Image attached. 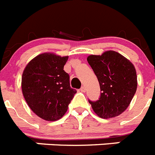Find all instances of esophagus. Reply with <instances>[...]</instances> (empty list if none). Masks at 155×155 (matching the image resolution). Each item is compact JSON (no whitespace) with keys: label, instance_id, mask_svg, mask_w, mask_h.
I'll return each instance as SVG.
<instances>
[{"label":"esophagus","instance_id":"34e87169","mask_svg":"<svg viewBox=\"0 0 155 155\" xmlns=\"http://www.w3.org/2000/svg\"><path fill=\"white\" fill-rule=\"evenodd\" d=\"M85 90H86V89H85V86H82L81 88L80 89V91L81 92H82V93H85Z\"/></svg>","mask_w":155,"mask_h":155}]
</instances>
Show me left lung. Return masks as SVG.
<instances>
[{"label": "left lung", "mask_w": 155, "mask_h": 155, "mask_svg": "<svg viewBox=\"0 0 155 155\" xmlns=\"http://www.w3.org/2000/svg\"><path fill=\"white\" fill-rule=\"evenodd\" d=\"M87 61L97 78L101 91L98 101H89L94 112L103 119L114 118L122 114L137 89L134 65L114 51H107L101 55L91 54Z\"/></svg>", "instance_id": "left-lung-1"}]
</instances>
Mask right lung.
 Instances as JSON below:
<instances>
[{"label": "right lung", "instance_id": "obj_1", "mask_svg": "<svg viewBox=\"0 0 155 155\" xmlns=\"http://www.w3.org/2000/svg\"><path fill=\"white\" fill-rule=\"evenodd\" d=\"M68 58L46 52L31 60L24 70L21 88L24 99L35 114L44 120L62 118L77 93L63 70Z\"/></svg>", "mask_w": 155, "mask_h": 155}]
</instances>
